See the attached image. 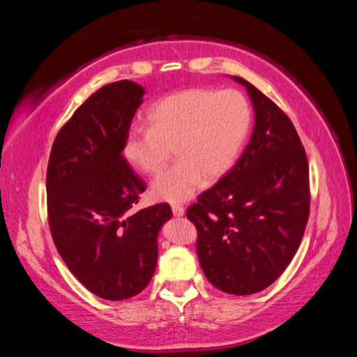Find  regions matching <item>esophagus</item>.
Masks as SVG:
<instances>
[{
  "mask_svg": "<svg viewBox=\"0 0 357 357\" xmlns=\"http://www.w3.org/2000/svg\"><path fill=\"white\" fill-rule=\"evenodd\" d=\"M172 211H173V215H176V217H183L185 214V209H184V206H181V204H173Z\"/></svg>",
  "mask_w": 357,
  "mask_h": 357,
  "instance_id": "1",
  "label": "esophagus"
}]
</instances>
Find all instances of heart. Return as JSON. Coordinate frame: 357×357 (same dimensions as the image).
<instances>
[{
  "instance_id": "1",
  "label": "heart",
  "mask_w": 357,
  "mask_h": 357,
  "mask_svg": "<svg viewBox=\"0 0 357 357\" xmlns=\"http://www.w3.org/2000/svg\"><path fill=\"white\" fill-rule=\"evenodd\" d=\"M151 128L130 126L123 155L146 174H159L151 185L157 202L184 203L200 192L206 179L217 181L236 162L250 130L252 112L236 89L190 88L167 96L149 110Z\"/></svg>"
}]
</instances>
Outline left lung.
<instances>
[{"mask_svg":"<svg viewBox=\"0 0 357 357\" xmlns=\"http://www.w3.org/2000/svg\"><path fill=\"white\" fill-rule=\"evenodd\" d=\"M255 123L231 170L198 197L187 219L198 229L197 253L220 291H261L287 269L309 220V164L298 132L273 100L241 77Z\"/></svg>","mask_w":357,"mask_h":357,"instance_id":"left-lung-1","label":"left lung"}]
</instances>
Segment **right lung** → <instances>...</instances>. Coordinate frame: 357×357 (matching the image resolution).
Instances as JSON below:
<instances>
[{
	"label": "right lung",
	"instance_id": "1",
	"mask_svg": "<svg viewBox=\"0 0 357 357\" xmlns=\"http://www.w3.org/2000/svg\"><path fill=\"white\" fill-rule=\"evenodd\" d=\"M144 88L130 80L98 89L52 146L48 223L59 255L84 288L107 301L137 296L153 279L168 204L132 213L144 183L123 157V142Z\"/></svg>",
	"mask_w": 357,
	"mask_h": 357
}]
</instances>
